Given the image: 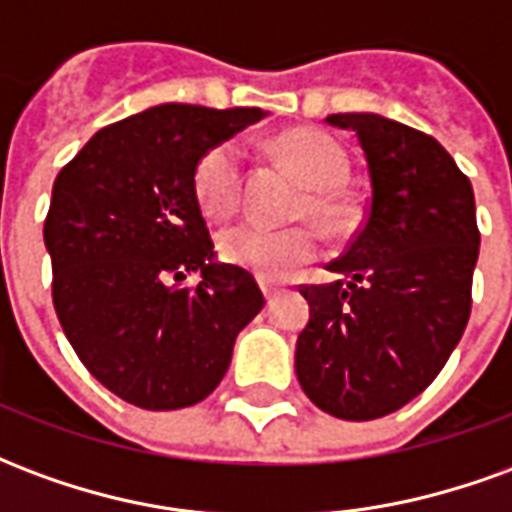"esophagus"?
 <instances>
[{
    "label": "esophagus",
    "instance_id": "34e87169",
    "mask_svg": "<svg viewBox=\"0 0 512 512\" xmlns=\"http://www.w3.org/2000/svg\"><path fill=\"white\" fill-rule=\"evenodd\" d=\"M260 288H263V293H266L268 301L277 299V293L282 290V282H277V279H260Z\"/></svg>",
    "mask_w": 512,
    "mask_h": 512
}]
</instances>
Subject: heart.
Returning a JSON list of instances; mask_svg holds the SVG:
<instances>
[{"label": "heart", "instance_id": "obj_1", "mask_svg": "<svg viewBox=\"0 0 512 512\" xmlns=\"http://www.w3.org/2000/svg\"><path fill=\"white\" fill-rule=\"evenodd\" d=\"M279 158L299 175L312 191L301 202V213H310L323 227H340L348 205L337 186L348 175V156L332 136L321 131H290L277 139ZM194 194L208 219H230L244 194V153L238 142L213 145L194 169ZM219 252L230 266L255 271L257 277H288L318 252V235L310 227L274 230L266 224H235L219 235Z\"/></svg>", "mask_w": 512, "mask_h": 512}]
</instances>
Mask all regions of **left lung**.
Wrapping results in <instances>:
<instances>
[{
    "instance_id": "1",
    "label": "left lung",
    "mask_w": 512,
    "mask_h": 512,
    "mask_svg": "<svg viewBox=\"0 0 512 512\" xmlns=\"http://www.w3.org/2000/svg\"><path fill=\"white\" fill-rule=\"evenodd\" d=\"M365 150L370 200L329 285H301L296 376L315 406L365 422L403 408L447 365L472 312L480 230L469 178L433 136L381 115H329Z\"/></svg>"
}]
</instances>
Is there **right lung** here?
I'll return each mask as SVG.
<instances>
[{
    "label": "right lung",
    "instance_id": "obj_1",
    "mask_svg": "<svg viewBox=\"0 0 512 512\" xmlns=\"http://www.w3.org/2000/svg\"><path fill=\"white\" fill-rule=\"evenodd\" d=\"M260 117L255 106H153L101 128L54 180L43 224L54 310L82 365L131 406L205 400L266 304L249 271L211 260L194 194L200 158ZM194 270L197 286L177 285Z\"/></svg>",
    "mask_w": 512,
    "mask_h": 512
}]
</instances>
